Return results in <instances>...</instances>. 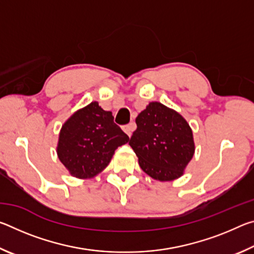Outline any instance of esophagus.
Wrapping results in <instances>:
<instances>
[{"mask_svg": "<svg viewBox=\"0 0 254 254\" xmlns=\"http://www.w3.org/2000/svg\"><path fill=\"white\" fill-rule=\"evenodd\" d=\"M134 128H135L134 123H128V124H127V126L123 127V131L126 132L128 136H131L132 132L134 131Z\"/></svg>", "mask_w": 254, "mask_h": 254, "instance_id": "1", "label": "esophagus"}]
</instances>
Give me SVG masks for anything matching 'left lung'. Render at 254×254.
Instances as JSON below:
<instances>
[{
	"mask_svg": "<svg viewBox=\"0 0 254 254\" xmlns=\"http://www.w3.org/2000/svg\"><path fill=\"white\" fill-rule=\"evenodd\" d=\"M136 130L128 144L145 174L160 182L184 175L195 153L192 131L182 115L159 102H151L135 119Z\"/></svg>",
	"mask_w": 254,
	"mask_h": 254,
	"instance_id": "left-lung-1",
	"label": "left lung"
}]
</instances>
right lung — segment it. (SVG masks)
<instances>
[{"label": "right lung", "mask_w": 254, "mask_h": 254, "mask_svg": "<svg viewBox=\"0 0 254 254\" xmlns=\"http://www.w3.org/2000/svg\"><path fill=\"white\" fill-rule=\"evenodd\" d=\"M127 141L128 136L114 123L112 112L92 102L64 123L57 154L71 176L93 178L106 168L115 150Z\"/></svg>", "instance_id": "right-lung-1"}]
</instances>
